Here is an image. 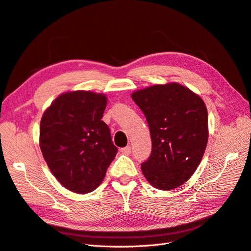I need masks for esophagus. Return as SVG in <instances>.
<instances>
[{
	"label": "esophagus",
	"instance_id": "esophagus-1",
	"mask_svg": "<svg viewBox=\"0 0 251 251\" xmlns=\"http://www.w3.org/2000/svg\"><path fill=\"white\" fill-rule=\"evenodd\" d=\"M121 153L125 154V155H130L131 154V147L127 146L124 149H121Z\"/></svg>",
	"mask_w": 251,
	"mask_h": 251
}]
</instances>
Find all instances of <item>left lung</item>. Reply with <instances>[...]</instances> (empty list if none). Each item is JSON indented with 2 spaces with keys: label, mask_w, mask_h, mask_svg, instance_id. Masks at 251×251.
Segmentation results:
<instances>
[{
  "label": "left lung",
  "mask_w": 251,
  "mask_h": 251,
  "mask_svg": "<svg viewBox=\"0 0 251 251\" xmlns=\"http://www.w3.org/2000/svg\"><path fill=\"white\" fill-rule=\"evenodd\" d=\"M146 116L151 151L141 163L155 188H177L193 176L208 140L207 110L199 95L179 85H156L132 94Z\"/></svg>",
  "instance_id": "left-lung-1"
}]
</instances>
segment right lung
I'll return each mask as SVG.
<instances>
[{
    "label": "right lung",
    "instance_id": "right-lung-1",
    "mask_svg": "<svg viewBox=\"0 0 251 251\" xmlns=\"http://www.w3.org/2000/svg\"><path fill=\"white\" fill-rule=\"evenodd\" d=\"M107 97L89 91L58 96L44 113L40 147L51 173L76 194L93 192L102 182L118 149L101 120Z\"/></svg>",
    "mask_w": 251,
    "mask_h": 251
}]
</instances>
